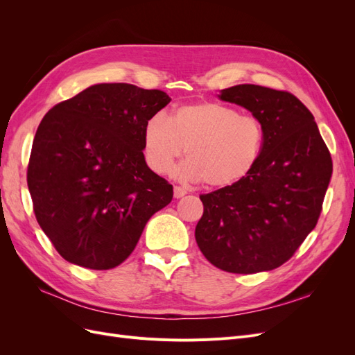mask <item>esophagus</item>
I'll return each instance as SVG.
<instances>
[{
	"label": "esophagus",
	"mask_w": 355,
	"mask_h": 355,
	"mask_svg": "<svg viewBox=\"0 0 355 355\" xmlns=\"http://www.w3.org/2000/svg\"><path fill=\"white\" fill-rule=\"evenodd\" d=\"M173 194H175V198H182V197L188 194V191L184 187H175Z\"/></svg>",
	"instance_id": "1"
}]
</instances>
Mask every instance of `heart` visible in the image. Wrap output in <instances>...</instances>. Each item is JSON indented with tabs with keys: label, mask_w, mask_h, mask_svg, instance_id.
<instances>
[{
	"label": "heart",
	"mask_w": 355,
	"mask_h": 355,
	"mask_svg": "<svg viewBox=\"0 0 355 355\" xmlns=\"http://www.w3.org/2000/svg\"><path fill=\"white\" fill-rule=\"evenodd\" d=\"M265 144L263 124L219 102L180 105L170 118L157 114L144 127V155L155 173H167L187 154L180 176L210 188L240 184L257 166Z\"/></svg>",
	"instance_id": "heart-1"
}]
</instances>
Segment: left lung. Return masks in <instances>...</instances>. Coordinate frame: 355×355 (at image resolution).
<instances>
[{
  "instance_id": "obj_1",
  "label": "left lung",
  "mask_w": 355,
  "mask_h": 355,
  "mask_svg": "<svg viewBox=\"0 0 355 355\" xmlns=\"http://www.w3.org/2000/svg\"><path fill=\"white\" fill-rule=\"evenodd\" d=\"M263 124L259 163L240 184L200 196L196 240L222 271L275 270L315 228L331 178V157L314 115L296 96L254 84L220 90Z\"/></svg>"
}]
</instances>
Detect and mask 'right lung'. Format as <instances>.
<instances>
[{"mask_svg":"<svg viewBox=\"0 0 355 355\" xmlns=\"http://www.w3.org/2000/svg\"><path fill=\"white\" fill-rule=\"evenodd\" d=\"M170 101L133 84H96L41 120L28 188L41 230L65 261L89 270L123 263L173 198L144 155V127Z\"/></svg>","mask_w":355,"mask_h":355,"instance_id":"add662e5","label":"right lung"}]
</instances>
